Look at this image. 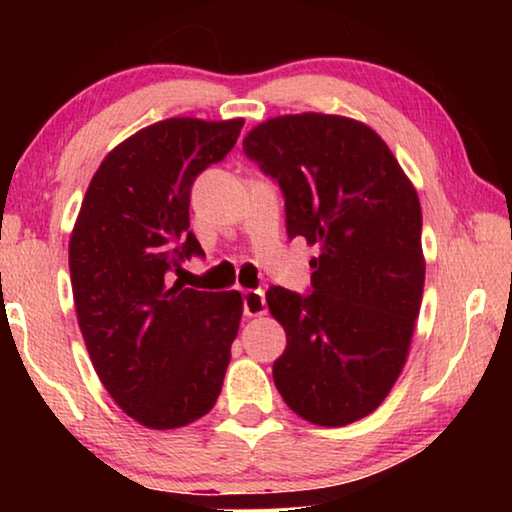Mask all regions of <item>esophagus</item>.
Masks as SVG:
<instances>
[{
  "mask_svg": "<svg viewBox=\"0 0 512 512\" xmlns=\"http://www.w3.org/2000/svg\"><path fill=\"white\" fill-rule=\"evenodd\" d=\"M265 312H268L265 293L261 289L244 291V314H247V317H263Z\"/></svg>",
  "mask_w": 512,
  "mask_h": 512,
  "instance_id": "1",
  "label": "esophagus"
}]
</instances>
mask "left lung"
I'll use <instances>...</instances> for the list:
<instances>
[{
    "mask_svg": "<svg viewBox=\"0 0 512 512\" xmlns=\"http://www.w3.org/2000/svg\"><path fill=\"white\" fill-rule=\"evenodd\" d=\"M242 149L282 188L289 237L319 247L310 296L265 293L286 331L275 387L307 422L352 424L387 398L410 352L426 270L415 186L347 116L268 118Z\"/></svg>",
    "mask_w": 512,
    "mask_h": 512,
    "instance_id": "1",
    "label": "left lung"
}]
</instances>
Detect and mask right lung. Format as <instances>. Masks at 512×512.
Masks as SVG:
<instances>
[{
  "mask_svg": "<svg viewBox=\"0 0 512 512\" xmlns=\"http://www.w3.org/2000/svg\"><path fill=\"white\" fill-rule=\"evenodd\" d=\"M244 121L165 118L107 153L69 240L76 319L90 361L118 408L149 429H179L221 394L242 319L237 291L170 286L202 256L191 186L226 158Z\"/></svg>",
  "mask_w": 512,
  "mask_h": 512,
  "instance_id": "right-lung-1",
  "label": "right lung"
}]
</instances>
